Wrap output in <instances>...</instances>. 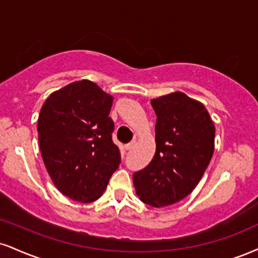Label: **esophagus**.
Here are the masks:
<instances>
[{
    "mask_svg": "<svg viewBox=\"0 0 258 258\" xmlns=\"http://www.w3.org/2000/svg\"><path fill=\"white\" fill-rule=\"evenodd\" d=\"M136 144H137V142H136V141H133V142H131V143H128V144H126V145H125L126 150H131V149H133V148L136 147Z\"/></svg>",
    "mask_w": 258,
    "mask_h": 258,
    "instance_id": "esophagus-1",
    "label": "esophagus"
}]
</instances>
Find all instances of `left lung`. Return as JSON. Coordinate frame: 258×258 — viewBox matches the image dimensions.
<instances>
[{
    "instance_id": "left-lung-1",
    "label": "left lung",
    "mask_w": 258,
    "mask_h": 258,
    "mask_svg": "<svg viewBox=\"0 0 258 258\" xmlns=\"http://www.w3.org/2000/svg\"><path fill=\"white\" fill-rule=\"evenodd\" d=\"M156 153L144 169L133 174L143 203L161 208L184 200L209 166L215 147V126L201 102L184 92L151 99Z\"/></svg>"
}]
</instances>
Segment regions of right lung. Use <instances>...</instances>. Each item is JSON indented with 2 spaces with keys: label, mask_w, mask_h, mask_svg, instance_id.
<instances>
[{
  "label": "right lung",
  "mask_w": 258,
  "mask_h": 258,
  "mask_svg": "<svg viewBox=\"0 0 258 258\" xmlns=\"http://www.w3.org/2000/svg\"><path fill=\"white\" fill-rule=\"evenodd\" d=\"M113 96L83 79L46 98L38 116L43 162L62 195L90 203L103 195L121 161L111 139Z\"/></svg>",
  "instance_id": "obj_1"
}]
</instances>
